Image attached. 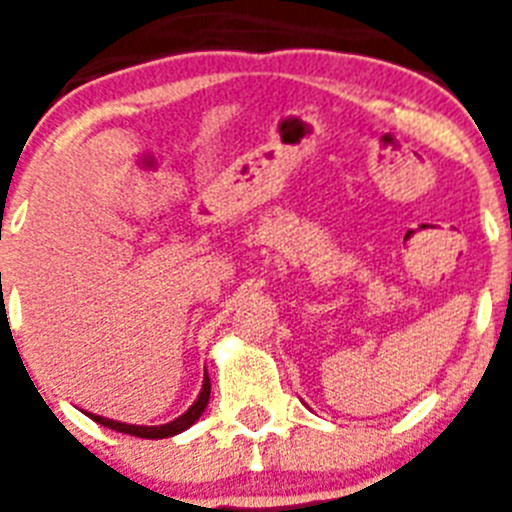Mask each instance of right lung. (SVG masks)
Returning <instances> with one entry per match:
<instances>
[{
	"instance_id": "add662e5",
	"label": "right lung",
	"mask_w": 512,
	"mask_h": 512,
	"mask_svg": "<svg viewBox=\"0 0 512 512\" xmlns=\"http://www.w3.org/2000/svg\"><path fill=\"white\" fill-rule=\"evenodd\" d=\"M207 400H210V377H207V372H205L202 392H200V397L194 400L192 408L166 425H130V423H120V420L102 418V415H92V413H87V415L94 420V423L104 425V428H112V431H117V433H130V436H138V438H171V436H176V433L187 431L189 425H194L197 420H200V415L205 413V408H207Z\"/></svg>"
}]
</instances>
